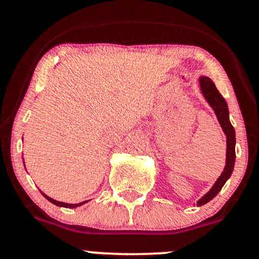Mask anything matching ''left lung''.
<instances>
[{
	"mask_svg": "<svg viewBox=\"0 0 259 259\" xmlns=\"http://www.w3.org/2000/svg\"><path fill=\"white\" fill-rule=\"evenodd\" d=\"M200 85L202 94L206 97L208 103L212 106V108L214 109L217 118H218L219 123H221L223 127V132L227 135V164H225L224 171L219 177V179L217 180L214 186L209 190V192H207L197 202V206H203V204H206L207 202L213 200L218 195V192L221 191L222 187L224 186V184L227 183V180L230 178L231 173H233L235 157H236V154H235V142H236V139H235L234 126L231 125L230 119H229V109L227 101L222 96L221 92L217 90L214 82L209 78H207V76H202V78H200Z\"/></svg>",
	"mask_w": 259,
	"mask_h": 259,
	"instance_id": "left-lung-1",
	"label": "left lung"
}]
</instances>
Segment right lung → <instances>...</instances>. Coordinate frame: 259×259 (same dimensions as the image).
<instances>
[{
    "label": "right lung",
    "mask_w": 259,
    "mask_h": 259,
    "mask_svg": "<svg viewBox=\"0 0 259 259\" xmlns=\"http://www.w3.org/2000/svg\"><path fill=\"white\" fill-rule=\"evenodd\" d=\"M45 197L47 198V200H49L50 202H52L53 204H56V206H59V207H65V208H74V207H78V206H80V204H82V203H85V202H81V203H78V204H69V203H63V202H58V201H56V200H53V198H51V197H49V196H46V195H44Z\"/></svg>",
    "instance_id": "obj_1"
}]
</instances>
